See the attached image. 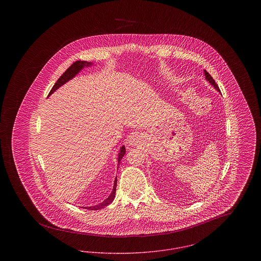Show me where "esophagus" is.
<instances>
[{
    "mask_svg": "<svg viewBox=\"0 0 261 261\" xmlns=\"http://www.w3.org/2000/svg\"><path fill=\"white\" fill-rule=\"evenodd\" d=\"M130 143H131V145H136V144H138V137H133L131 139Z\"/></svg>",
    "mask_w": 261,
    "mask_h": 261,
    "instance_id": "1",
    "label": "esophagus"
}]
</instances>
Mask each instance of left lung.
I'll list each match as a JSON object with an SVG mask.
<instances>
[{"instance_id":"8db88e82","label":"left lung","mask_w":261,"mask_h":261,"mask_svg":"<svg viewBox=\"0 0 261 261\" xmlns=\"http://www.w3.org/2000/svg\"><path fill=\"white\" fill-rule=\"evenodd\" d=\"M204 75H205V78H206V80H207L210 83H211V85H212L213 87L215 88L217 91H220V90H219V87L217 86V84H216V83H215V81L213 80V78L211 77V74H210V73H208L206 70H204Z\"/></svg>"}]
</instances>
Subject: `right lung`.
<instances>
[{"label": "right lung", "instance_id": "1", "mask_svg": "<svg viewBox=\"0 0 261 261\" xmlns=\"http://www.w3.org/2000/svg\"><path fill=\"white\" fill-rule=\"evenodd\" d=\"M91 64H92L91 62H85V61H77V62H73V63L62 73V76L58 79V81L56 82V84L54 85V87L51 88V90H50V93H49V96H50V94H53L58 88H60L62 85H63L65 82H67L68 80H70L71 78H73L75 75L77 74L84 66H89V65H91ZM125 151H126V149H125V147L123 146V147L120 149V151H119V153H118V165H119L120 161L122 160V158H123V155H124ZM116 183H117V180H116V178H115L112 193L111 194V196H110L108 199H106L105 201H102L101 203H99L98 205L89 206V207H84V208H87V210H90V211H99L100 208H102V207L109 205L110 203H112V200L114 199V197H115Z\"/></svg>", "mask_w": 261, "mask_h": 261}]
</instances>
